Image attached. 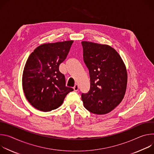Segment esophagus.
Instances as JSON below:
<instances>
[{
	"mask_svg": "<svg viewBox=\"0 0 154 154\" xmlns=\"http://www.w3.org/2000/svg\"><path fill=\"white\" fill-rule=\"evenodd\" d=\"M73 89L75 91H78V89H79V87H78V84H76L75 85V86L73 88Z\"/></svg>",
	"mask_w": 154,
	"mask_h": 154,
	"instance_id": "34e87169",
	"label": "esophagus"
}]
</instances>
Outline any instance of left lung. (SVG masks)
<instances>
[{
    "instance_id": "8db88e82",
    "label": "left lung",
    "mask_w": 154,
    "mask_h": 154,
    "mask_svg": "<svg viewBox=\"0 0 154 154\" xmlns=\"http://www.w3.org/2000/svg\"><path fill=\"white\" fill-rule=\"evenodd\" d=\"M81 44L91 80L89 92L81 94L84 106L95 114H107L124 98L127 84L126 67L111 46L89 42Z\"/></svg>"
}]
</instances>
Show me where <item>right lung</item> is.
Here are the masks:
<instances>
[{"label":"right lung","mask_w":154,"mask_h":154,"mask_svg":"<svg viewBox=\"0 0 154 154\" xmlns=\"http://www.w3.org/2000/svg\"><path fill=\"white\" fill-rule=\"evenodd\" d=\"M73 41L46 43L38 46L29 56L23 74L26 98L38 110L56 109L73 89L66 87L59 65L66 58Z\"/></svg>","instance_id":"obj_1"}]
</instances>
